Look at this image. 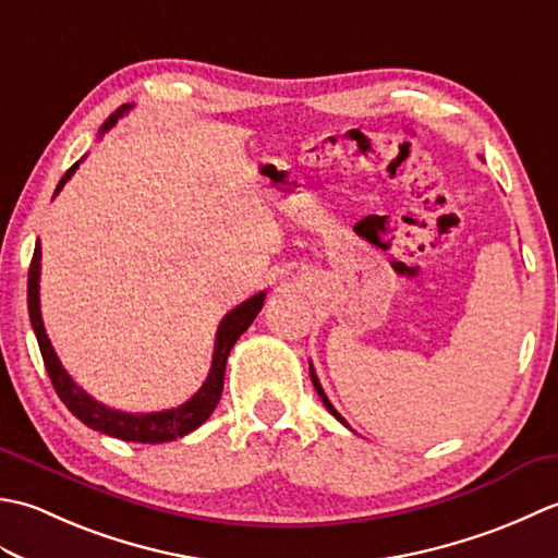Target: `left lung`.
Instances as JSON below:
<instances>
[{
	"instance_id": "1",
	"label": "left lung",
	"mask_w": 558,
	"mask_h": 558,
	"mask_svg": "<svg viewBox=\"0 0 558 558\" xmlns=\"http://www.w3.org/2000/svg\"><path fill=\"white\" fill-rule=\"evenodd\" d=\"M310 374H312V384H314V388H316V393H318V398H322V400H324V405H326V410H328L330 414H333V417H336L338 422H342V424H345V426H348V422L340 417V412H338V410H336L333 405H330V400H328V396L324 393V388H322V384H318V376H316V372H314V366H312V364H310Z\"/></svg>"
}]
</instances>
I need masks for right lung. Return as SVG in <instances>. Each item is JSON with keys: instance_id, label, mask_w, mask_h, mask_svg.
<instances>
[{"instance_id": "add662e5", "label": "right lung", "mask_w": 558, "mask_h": 558, "mask_svg": "<svg viewBox=\"0 0 558 558\" xmlns=\"http://www.w3.org/2000/svg\"><path fill=\"white\" fill-rule=\"evenodd\" d=\"M132 108L134 105H122V108L102 124L98 136H102L108 129H112L117 124V120H120V117ZM78 162L71 165L62 180H59L54 196L62 192V186L71 180V174L76 172ZM40 256H43V252L38 244L33 252L31 270H28V314H31L35 338H38L45 369H47V374H50V381L57 390L59 400L64 402L69 412L74 414V417H78L86 426H90V429L114 436V438H122V441H134V444H165V441H174V438L186 436L189 432L198 429V426L210 417L213 410H216V405H218L220 393H222L228 354L234 348V342L240 340L244 330L254 324L256 314L260 312V306H264L266 292L254 294V298H248L240 306H234L230 314H225V318L218 326V333H216V350H213V364H210L208 378L192 398L182 402L180 408L162 410V412H146V414L120 412V410L102 405V402H98L96 398H90L86 390L78 388L74 384V378L66 374L62 362H59L57 352L52 350V342L45 333L43 314H40Z\"/></svg>"}]
</instances>
